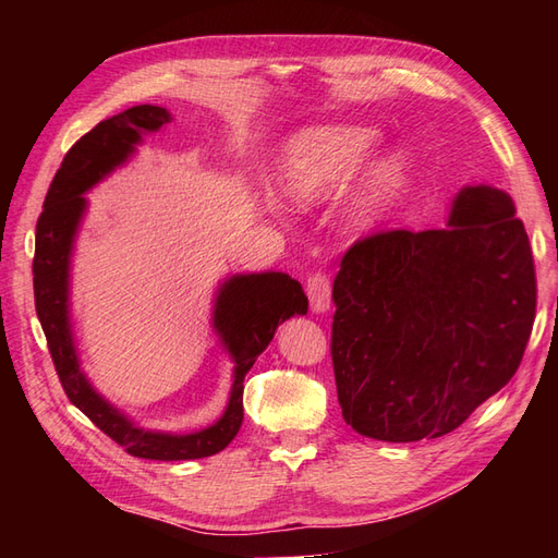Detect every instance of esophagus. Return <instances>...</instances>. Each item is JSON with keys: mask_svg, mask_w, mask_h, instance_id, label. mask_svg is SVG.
<instances>
[{"mask_svg": "<svg viewBox=\"0 0 558 558\" xmlns=\"http://www.w3.org/2000/svg\"><path fill=\"white\" fill-rule=\"evenodd\" d=\"M307 295L312 302V310L314 312H326L330 307V300H332V281L330 275L324 272V269H318L310 279H307Z\"/></svg>", "mask_w": 558, "mask_h": 558, "instance_id": "1", "label": "esophagus"}]
</instances>
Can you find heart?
<instances>
[{
  "instance_id": "1",
  "label": "heart",
  "mask_w": 558,
  "mask_h": 558,
  "mask_svg": "<svg viewBox=\"0 0 558 558\" xmlns=\"http://www.w3.org/2000/svg\"><path fill=\"white\" fill-rule=\"evenodd\" d=\"M377 144V130L365 125L314 128L291 144L279 181L295 202H312L330 193L337 183L367 160ZM404 165L398 156L384 158L359 181L347 202V218L353 226H367L391 205L402 181Z\"/></svg>"
}]
</instances>
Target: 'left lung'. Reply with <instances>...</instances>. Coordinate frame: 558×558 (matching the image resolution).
<instances>
[{"label":"left lung","instance_id":"1","mask_svg":"<svg viewBox=\"0 0 558 558\" xmlns=\"http://www.w3.org/2000/svg\"><path fill=\"white\" fill-rule=\"evenodd\" d=\"M330 356L347 424L373 440H435L508 384L535 318V265L510 195L475 185L449 230L353 242L332 286Z\"/></svg>","mask_w":558,"mask_h":558}]
</instances>
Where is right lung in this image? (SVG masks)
<instances>
[{
    "label": "right lung",
    "instance_id": "right-lung-1",
    "mask_svg": "<svg viewBox=\"0 0 558 558\" xmlns=\"http://www.w3.org/2000/svg\"><path fill=\"white\" fill-rule=\"evenodd\" d=\"M165 123H170V113L165 109L140 105L97 123L66 150L60 170L48 185L44 211L37 221L32 275H35L37 316L66 398L130 456L150 461H185L205 459L232 442L244 418L242 393L246 373L272 340L281 320L293 314H305L310 302L302 286L281 272L232 277L223 283L216 300L214 326L238 367H234L228 410L207 430L193 435L142 430L93 391L78 369L70 316H66V267H70L78 218L86 209L81 193L121 165L142 140V132H154Z\"/></svg>",
    "mask_w": 558,
    "mask_h": 558
}]
</instances>
